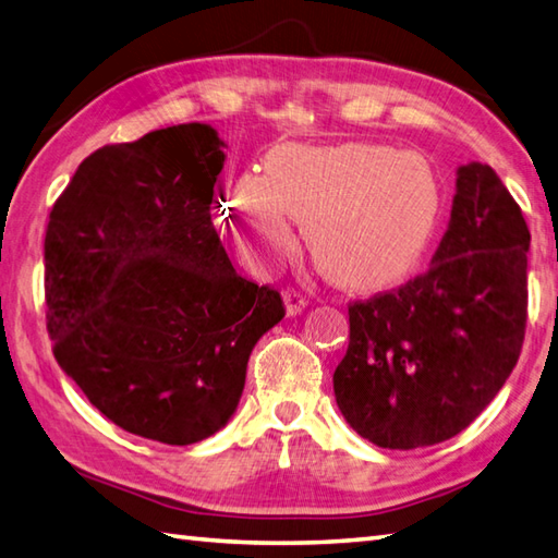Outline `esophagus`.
<instances>
[{
    "mask_svg": "<svg viewBox=\"0 0 558 558\" xmlns=\"http://www.w3.org/2000/svg\"><path fill=\"white\" fill-rule=\"evenodd\" d=\"M283 303H287V315H301L307 307V299L295 289H283Z\"/></svg>",
    "mask_w": 558,
    "mask_h": 558,
    "instance_id": "obj_1",
    "label": "esophagus"
}]
</instances>
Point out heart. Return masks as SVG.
<instances>
[{
	"label": "heart",
	"mask_w": 558,
	"mask_h": 558,
	"mask_svg": "<svg viewBox=\"0 0 558 558\" xmlns=\"http://www.w3.org/2000/svg\"><path fill=\"white\" fill-rule=\"evenodd\" d=\"M229 227L243 259L271 269L287 259L305 227L322 277L373 291L403 279L435 236L441 213L437 171L423 155L375 143L279 145L263 177L229 185Z\"/></svg>",
	"instance_id": "b5f03b06"
}]
</instances>
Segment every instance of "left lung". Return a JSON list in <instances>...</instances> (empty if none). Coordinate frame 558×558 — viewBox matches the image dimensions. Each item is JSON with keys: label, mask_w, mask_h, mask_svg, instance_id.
Segmentation results:
<instances>
[{"label": "left lung", "mask_w": 558, "mask_h": 558, "mask_svg": "<svg viewBox=\"0 0 558 558\" xmlns=\"http://www.w3.org/2000/svg\"><path fill=\"white\" fill-rule=\"evenodd\" d=\"M530 231L489 165L456 169L449 229L425 275L349 307L333 396L381 449L447 441L485 411L521 355Z\"/></svg>", "instance_id": "left-lung-1"}]
</instances>
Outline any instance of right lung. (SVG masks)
I'll list each match as a JSON object with an SVG mask.
<instances>
[{"label":"right lung","mask_w":558,"mask_h":558,"mask_svg":"<svg viewBox=\"0 0 558 558\" xmlns=\"http://www.w3.org/2000/svg\"><path fill=\"white\" fill-rule=\"evenodd\" d=\"M225 141L205 123L85 157L45 236L47 329L61 369L111 423L171 447L236 413L281 295L236 275L213 225Z\"/></svg>","instance_id":"add662e5"}]
</instances>
